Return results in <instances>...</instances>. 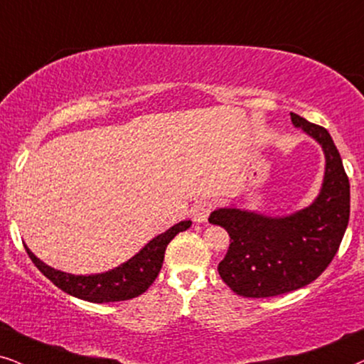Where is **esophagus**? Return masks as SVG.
I'll return each mask as SVG.
<instances>
[{
  "label": "esophagus",
  "instance_id": "obj_1",
  "mask_svg": "<svg viewBox=\"0 0 364 364\" xmlns=\"http://www.w3.org/2000/svg\"><path fill=\"white\" fill-rule=\"evenodd\" d=\"M212 209H214V204H212V202H209V200L199 202V204L193 205V209H192L193 223H197V224L205 223L207 217H209V214L212 212Z\"/></svg>",
  "mask_w": 364,
  "mask_h": 364
}]
</instances>
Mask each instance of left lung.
<instances>
[{"mask_svg": "<svg viewBox=\"0 0 364 364\" xmlns=\"http://www.w3.org/2000/svg\"><path fill=\"white\" fill-rule=\"evenodd\" d=\"M291 122L318 141L326 159L323 186L313 204L277 217L230 205L209 217L230 237L217 271L244 297L279 296L308 286L336 256L348 228L349 181L331 135L296 113H291Z\"/></svg>", "mask_w": 364, "mask_h": 364, "instance_id": "obj_1", "label": "left lung"}]
</instances>
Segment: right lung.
<instances>
[{
  "instance_id": "right-lung-1",
  "label": "right lung",
  "mask_w": 364,
  "mask_h": 364,
  "mask_svg": "<svg viewBox=\"0 0 364 364\" xmlns=\"http://www.w3.org/2000/svg\"><path fill=\"white\" fill-rule=\"evenodd\" d=\"M191 225V220H182V223L172 225L164 234H159L149 244H145V247H141L129 261L120 264L119 267L110 269V271L100 272V274H68V272L58 271V269L40 261L28 249V245H25V249L33 264L41 271V274L48 277L56 287H60L67 294L90 301V303H115V301H127L140 296L152 286L162 269L164 254L168 242Z\"/></svg>"
}]
</instances>
